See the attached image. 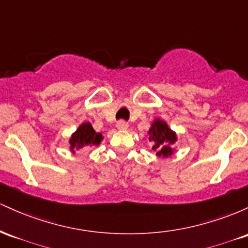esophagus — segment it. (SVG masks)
<instances>
[{
  "label": "esophagus",
  "mask_w": 248,
  "mask_h": 248,
  "mask_svg": "<svg viewBox=\"0 0 248 248\" xmlns=\"http://www.w3.org/2000/svg\"><path fill=\"white\" fill-rule=\"evenodd\" d=\"M115 127L118 128L119 130H127L128 129V124H127V122H124V120H120V121L116 122Z\"/></svg>",
  "instance_id": "34e87169"
}]
</instances>
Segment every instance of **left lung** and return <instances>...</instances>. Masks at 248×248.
Wrapping results in <instances>:
<instances>
[{
  "instance_id": "obj_1",
  "label": "left lung",
  "mask_w": 248,
  "mask_h": 248,
  "mask_svg": "<svg viewBox=\"0 0 248 248\" xmlns=\"http://www.w3.org/2000/svg\"><path fill=\"white\" fill-rule=\"evenodd\" d=\"M147 134L148 140L153 144L152 149L155 150L157 157H171L176 152L175 144L178 138L177 134L169 127L167 121L155 118Z\"/></svg>"
}]
</instances>
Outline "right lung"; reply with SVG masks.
<instances>
[{
  "label": "right lung",
  "mask_w": 248,
  "mask_h": 248,
  "mask_svg": "<svg viewBox=\"0 0 248 248\" xmlns=\"http://www.w3.org/2000/svg\"><path fill=\"white\" fill-rule=\"evenodd\" d=\"M102 140H104L102 134L96 133L90 122H82L77 128L76 132H73L70 136L69 149L72 154H76L77 150L84 149V148L99 147Z\"/></svg>",
  "instance_id": "1"
}]
</instances>
